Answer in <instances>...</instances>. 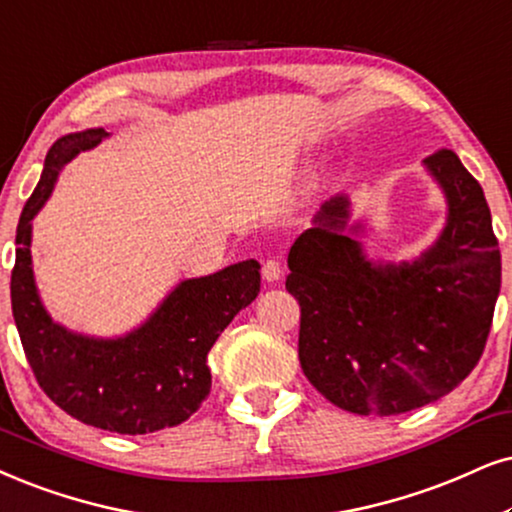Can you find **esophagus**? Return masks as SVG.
I'll list each match as a JSON object with an SVG mask.
<instances>
[{
	"label": "esophagus",
	"instance_id": "1",
	"mask_svg": "<svg viewBox=\"0 0 512 512\" xmlns=\"http://www.w3.org/2000/svg\"><path fill=\"white\" fill-rule=\"evenodd\" d=\"M281 274H283V267H281V262L276 260V257H271V260H267V262L262 264L264 281H278V278H281Z\"/></svg>",
	"mask_w": 512,
	"mask_h": 512
}]
</instances>
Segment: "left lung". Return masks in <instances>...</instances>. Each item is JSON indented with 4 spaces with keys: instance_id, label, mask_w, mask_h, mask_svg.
Instances as JSON below:
<instances>
[{
    "instance_id": "1",
    "label": "left lung",
    "mask_w": 512,
    "mask_h": 512,
    "mask_svg": "<svg viewBox=\"0 0 512 512\" xmlns=\"http://www.w3.org/2000/svg\"><path fill=\"white\" fill-rule=\"evenodd\" d=\"M425 163L449 200V222L420 260L366 262L345 234V198L323 205L288 252L302 371L331 404L359 416L406 413L456 390L491 331L501 252L487 198L449 148Z\"/></svg>"
}]
</instances>
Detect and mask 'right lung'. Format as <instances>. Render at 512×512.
<instances>
[{
  "instance_id": "right-lung-1",
  "label": "right lung",
  "mask_w": 512,
  "mask_h": 512,
  "mask_svg": "<svg viewBox=\"0 0 512 512\" xmlns=\"http://www.w3.org/2000/svg\"><path fill=\"white\" fill-rule=\"evenodd\" d=\"M106 137L103 129L68 134L49 148L37 189L16 229L11 309L25 359L58 409L94 428L146 435L189 420L210 394L208 352L231 319L260 293V264L245 260L184 281L139 331L118 340L82 338L44 312L32 278L30 219L58 172Z\"/></svg>"
}]
</instances>
